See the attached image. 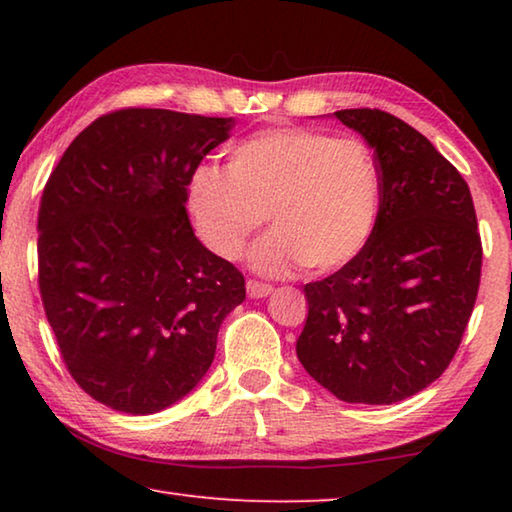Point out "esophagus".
I'll return each mask as SVG.
<instances>
[{
  "label": "esophagus",
  "mask_w": 512,
  "mask_h": 512,
  "mask_svg": "<svg viewBox=\"0 0 512 512\" xmlns=\"http://www.w3.org/2000/svg\"><path fill=\"white\" fill-rule=\"evenodd\" d=\"M246 291H248L250 298H266V296H271V293H273V287H271V284H264V282H257V280H248Z\"/></svg>",
  "instance_id": "esophagus-1"
}]
</instances>
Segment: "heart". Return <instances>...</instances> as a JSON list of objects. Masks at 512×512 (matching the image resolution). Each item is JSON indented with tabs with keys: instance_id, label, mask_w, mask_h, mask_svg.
<instances>
[{
	"instance_id": "1",
	"label": "heart",
	"mask_w": 512,
	"mask_h": 512,
	"mask_svg": "<svg viewBox=\"0 0 512 512\" xmlns=\"http://www.w3.org/2000/svg\"><path fill=\"white\" fill-rule=\"evenodd\" d=\"M381 169L359 137L273 126L239 140L225 169L198 164L187 180V210L203 244L239 259L266 216L273 232L250 253L264 275L298 266L329 273L357 257L375 230Z\"/></svg>"
}]
</instances>
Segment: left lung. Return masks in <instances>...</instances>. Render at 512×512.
Listing matches in <instances>:
<instances>
[{
	"label": "left lung",
	"instance_id": "1",
	"mask_svg": "<svg viewBox=\"0 0 512 512\" xmlns=\"http://www.w3.org/2000/svg\"><path fill=\"white\" fill-rule=\"evenodd\" d=\"M334 117L375 149L381 205L361 253L305 284L296 352L339 400L393 404L452 363L479 293L481 235L470 187L427 137L377 108Z\"/></svg>",
	"mask_w": 512,
	"mask_h": 512
}]
</instances>
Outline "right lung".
Wrapping results in <instances>:
<instances>
[{
    "label": "right lung",
    "mask_w": 512,
    "mask_h": 512,
    "mask_svg": "<svg viewBox=\"0 0 512 512\" xmlns=\"http://www.w3.org/2000/svg\"><path fill=\"white\" fill-rule=\"evenodd\" d=\"M232 119L121 108L76 135L38 212V287L60 357L85 393L149 415L212 366L246 300L235 264L196 239L187 180Z\"/></svg>",
    "instance_id": "1"
}]
</instances>
